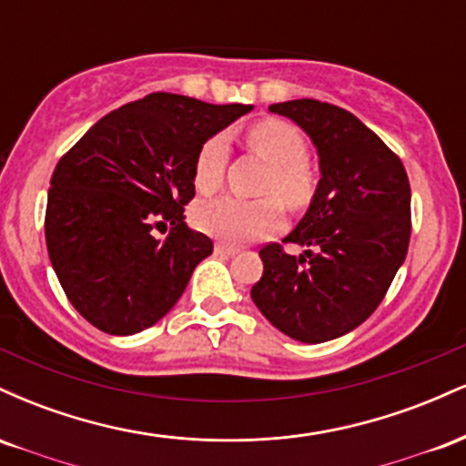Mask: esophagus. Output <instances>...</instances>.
I'll return each instance as SVG.
<instances>
[{"instance_id":"esophagus-1","label":"esophagus","mask_w":466,"mask_h":466,"mask_svg":"<svg viewBox=\"0 0 466 466\" xmlns=\"http://www.w3.org/2000/svg\"><path fill=\"white\" fill-rule=\"evenodd\" d=\"M215 251H217V254H223V256H234L238 251V248H234V245H228V243H217Z\"/></svg>"}]
</instances>
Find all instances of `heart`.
I'll use <instances>...</instances> for the list:
<instances>
[{
	"label": "heart",
	"mask_w": 466,
	"mask_h": 466,
	"mask_svg": "<svg viewBox=\"0 0 466 466\" xmlns=\"http://www.w3.org/2000/svg\"><path fill=\"white\" fill-rule=\"evenodd\" d=\"M249 151L263 157L267 173L260 184L263 199L245 201L237 197H217L195 206L192 221L201 232L223 238L228 243L263 238L282 226V208L300 212L313 201L318 190V175L307 157V140L291 122L265 117L245 131ZM228 142L223 136H210L197 151L192 166V181L199 195H212L223 181L228 164Z\"/></svg>",
	"instance_id": "b5f03b06"
}]
</instances>
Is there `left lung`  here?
<instances>
[{"label": "left lung", "instance_id": "left-lung-1", "mask_svg": "<svg viewBox=\"0 0 466 466\" xmlns=\"http://www.w3.org/2000/svg\"><path fill=\"white\" fill-rule=\"evenodd\" d=\"M269 111L311 136L322 179L296 229L260 248L251 300L278 330L319 344L357 329L386 298L408 256L410 181L399 155L350 111L313 98ZM285 242L305 254L287 255Z\"/></svg>", "mask_w": 466, "mask_h": 466}]
</instances>
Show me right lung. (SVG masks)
I'll list each match as a JSON object with an SVG mask.
<instances>
[{
  "mask_svg": "<svg viewBox=\"0 0 466 466\" xmlns=\"http://www.w3.org/2000/svg\"><path fill=\"white\" fill-rule=\"evenodd\" d=\"M251 105H210L155 92L122 105L58 159L46 243L72 307L109 335L164 318L212 240L186 226L192 166L203 142ZM168 227L166 239L154 229Z\"/></svg>",
  "mask_w": 466,
  "mask_h": 466,
  "instance_id": "add662e5",
  "label": "right lung"
}]
</instances>
